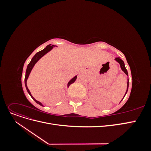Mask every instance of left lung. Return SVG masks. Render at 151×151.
<instances>
[{
    "label": "left lung",
    "instance_id": "1",
    "mask_svg": "<svg viewBox=\"0 0 151 151\" xmlns=\"http://www.w3.org/2000/svg\"><path fill=\"white\" fill-rule=\"evenodd\" d=\"M115 60L118 63H119V64L120 65V67H121V68H122V70L123 72H124L125 74L127 76H129V75H128L127 70L126 69L125 66L124 62H123L120 57H116V58H115ZM128 89H129V78H128V81H127V91H126V93H125V96L126 95V94H127V93ZM125 96H123V98H124ZM123 99H122V100H123Z\"/></svg>",
    "mask_w": 151,
    "mask_h": 151
}]
</instances>
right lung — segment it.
<instances>
[{
  "label": "right lung",
  "instance_id": "obj_1",
  "mask_svg": "<svg viewBox=\"0 0 151 151\" xmlns=\"http://www.w3.org/2000/svg\"><path fill=\"white\" fill-rule=\"evenodd\" d=\"M54 47H56V46H55V45H52L51 44L48 45V46H47L46 48H45L43 50H41L40 52H38V53H36L35 55V56H34L33 58H32L31 62H29V63L28 65V67H27L26 71V75H25V78H24V84H25V86H26V90H27V91H28V93H29V94L31 96V97L32 98H33V99L34 100V101H35L36 103H38V104L41 105V106H43V105L42 104V103H41V102H40V101H37V100H36V99L33 97V96L31 95L29 90L28 88V86H27V80H28V77H29V74H30V73H31L32 69H33V68L34 67L35 65L36 64V63L41 58H42V57H43L45 54H47L48 52L50 51V50H52V48H53ZM77 76H76L74 77H73V78H72V79H70L69 82H68V84H67V87H68H68H69V86H70L71 84L74 83V82H75L76 80V79H77Z\"/></svg>",
  "mask_w": 151,
  "mask_h": 151
}]
</instances>
